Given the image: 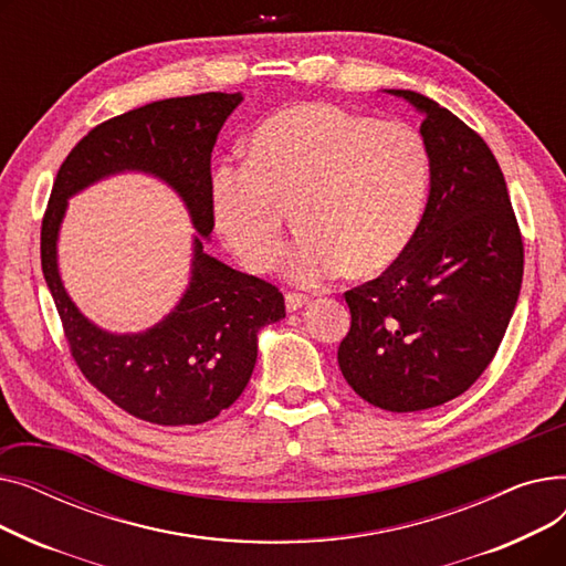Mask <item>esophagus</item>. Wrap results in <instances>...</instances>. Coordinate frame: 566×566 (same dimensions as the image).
<instances>
[{"label":"esophagus","instance_id":"obj_1","mask_svg":"<svg viewBox=\"0 0 566 566\" xmlns=\"http://www.w3.org/2000/svg\"><path fill=\"white\" fill-rule=\"evenodd\" d=\"M284 301H286V310L289 312H298L301 307H305L310 303V298H307L305 293H295V291H286Z\"/></svg>","mask_w":566,"mask_h":566}]
</instances>
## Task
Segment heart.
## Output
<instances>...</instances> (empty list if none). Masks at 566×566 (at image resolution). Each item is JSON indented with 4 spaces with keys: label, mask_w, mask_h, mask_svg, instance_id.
Wrapping results in <instances>:
<instances>
[{
    "label": "heart",
    "mask_w": 566,
    "mask_h": 566,
    "mask_svg": "<svg viewBox=\"0 0 566 566\" xmlns=\"http://www.w3.org/2000/svg\"><path fill=\"white\" fill-rule=\"evenodd\" d=\"M431 190V154L420 130L376 122L328 103L286 107L256 128L250 158L213 171L216 224L250 271L282 250L286 208L303 229L282 271L323 284L390 268L420 229Z\"/></svg>",
    "instance_id": "heart-1"
}]
</instances>
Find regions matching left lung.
<instances>
[{
    "instance_id": "obj_1",
    "label": "left lung",
    "mask_w": 566,
    "mask_h": 566,
    "mask_svg": "<svg viewBox=\"0 0 566 566\" xmlns=\"http://www.w3.org/2000/svg\"><path fill=\"white\" fill-rule=\"evenodd\" d=\"M424 114L431 190L408 250L344 293L337 363L365 401L392 412L463 395L491 365L523 282V235L486 142L436 101L390 88Z\"/></svg>"
}]
</instances>
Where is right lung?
<instances>
[{"mask_svg": "<svg viewBox=\"0 0 566 566\" xmlns=\"http://www.w3.org/2000/svg\"><path fill=\"white\" fill-rule=\"evenodd\" d=\"M241 94L167 98L88 130L54 178L41 224V265L75 365L112 403L163 427L213 420L243 395L256 363V333L286 316L282 291L238 273L195 238L192 277L176 310L139 335H112L86 321L56 271L66 199L116 171L163 178L186 201L195 229L211 235V154Z\"/></svg>", "mask_w": 566, "mask_h": 566, "instance_id": "1", "label": "right lung"}]
</instances>
